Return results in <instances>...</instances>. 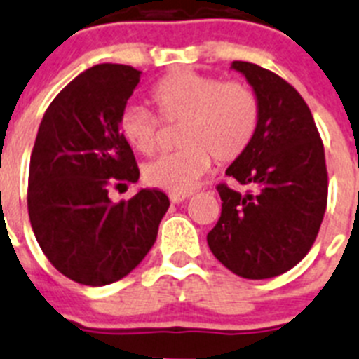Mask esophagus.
I'll list each match as a JSON object with an SVG mask.
<instances>
[{
  "mask_svg": "<svg viewBox=\"0 0 359 359\" xmlns=\"http://www.w3.org/2000/svg\"><path fill=\"white\" fill-rule=\"evenodd\" d=\"M191 196H192L191 192H170V194H168V198H170V201H172V203H182V201L189 200Z\"/></svg>",
  "mask_w": 359,
  "mask_h": 359,
  "instance_id": "1",
  "label": "esophagus"
}]
</instances>
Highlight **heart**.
Instances as JSON below:
<instances>
[{
    "label": "heart",
    "instance_id": "heart-1",
    "mask_svg": "<svg viewBox=\"0 0 359 359\" xmlns=\"http://www.w3.org/2000/svg\"><path fill=\"white\" fill-rule=\"evenodd\" d=\"M150 100L163 123L182 125L177 142L183 149L143 167L145 182L168 192L192 191L209 172L212 158L217 163L236 161L258 128V97L245 83L177 70L152 88ZM159 119L143 107H128L119 133L136 152L150 156L159 147Z\"/></svg>",
    "mask_w": 359,
    "mask_h": 359
}]
</instances>
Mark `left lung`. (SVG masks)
<instances>
[{
  "instance_id": "left-lung-1",
  "label": "left lung",
  "mask_w": 359,
  "mask_h": 359,
  "mask_svg": "<svg viewBox=\"0 0 359 359\" xmlns=\"http://www.w3.org/2000/svg\"><path fill=\"white\" fill-rule=\"evenodd\" d=\"M231 69L252 87L259 119L249 149L225 174L254 192L217 185L222 216L207 243L234 274L267 280L298 265L316 240L327 209L325 150L292 85L247 61Z\"/></svg>"
}]
</instances>
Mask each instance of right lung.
<instances>
[{
    "mask_svg": "<svg viewBox=\"0 0 359 359\" xmlns=\"http://www.w3.org/2000/svg\"><path fill=\"white\" fill-rule=\"evenodd\" d=\"M142 70L101 63L54 97L39 125L29 168V217L48 262L76 283L103 287L142 263L168 198L140 189L112 203L109 189L140 180L119 133Z\"/></svg>",
    "mask_w": 359,
    "mask_h": 359,
    "instance_id": "1",
    "label": "right lung"
}]
</instances>
